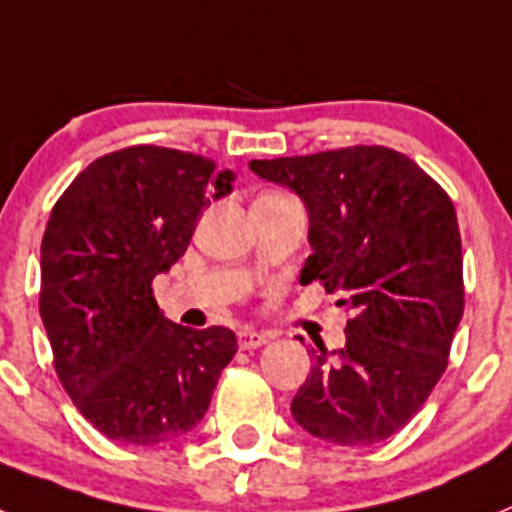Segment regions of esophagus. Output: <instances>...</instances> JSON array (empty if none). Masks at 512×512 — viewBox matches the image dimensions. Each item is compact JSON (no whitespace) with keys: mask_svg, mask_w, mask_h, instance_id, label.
I'll list each match as a JSON object with an SVG mask.
<instances>
[{"mask_svg":"<svg viewBox=\"0 0 512 512\" xmlns=\"http://www.w3.org/2000/svg\"><path fill=\"white\" fill-rule=\"evenodd\" d=\"M270 341L268 333H260L255 328H244L239 330V349H257V346H265Z\"/></svg>","mask_w":512,"mask_h":512,"instance_id":"34e87169","label":"esophagus"}]
</instances>
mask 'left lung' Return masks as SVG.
I'll return each mask as SVG.
<instances>
[{"instance_id": "8db88e82", "label": "left lung", "mask_w": 512, "mask_h": 512, "mask_svg": "<svg viewBox=\"0 0 512 512\" xmlns=\"http://www.w3.org/2000/svg\"><path fill=\"white\" fill-rule=\"evenodd\" d=\"M302 197L312 255L299 281L341 294L346 346L317 343L291 401L296 424L333 445L388 440L422 409L448 367L463 317L461 231L453 200L409 156L354 145L252 161Z\"/></svg>"}]
</instances>
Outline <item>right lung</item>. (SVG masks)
Masks as SVG:
<instances>
[{
	"label": "right lung",
	"mask_w": 512,
	"mask_h": 512,
	"mask_svg": "<svg viewBox=\"0 0 512 512\" xmlns=\"http://www.w3.org/2000/svg\"><path fill=\"white\" fill-rule=\"evenodd\" d=\"M231 171L210 158L132 145L72 179L41 242L38 309L54 369L77 411L109 440L158 445L187 435L234 359L229 328L166 320L153 278L187 252Z\"/></svg>",
	"instance_id": "obj_1"
}]
</instances>
